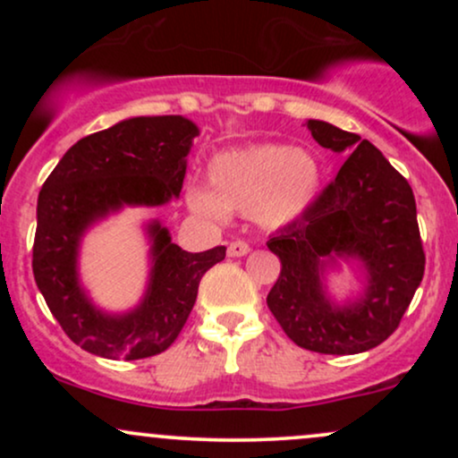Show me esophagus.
Segmentation results:
<instances>
[{
	"instance_id": "34e87169",
	"label": "esophagus",
	"mask_w": 458,
	"mask_h": 458,
	"mask_svg": "<svg viewBox=\"0 0 458 458\" xmlns=\"http://www.w3.org/2000/svg\"><path fill=\"white\" fill-rule=\"evenodd\" d=\"M245 254H250V245H247L245 241H233V243L228 245L230 259H239V256H245Z\"/></svg>"
}]
</instances>
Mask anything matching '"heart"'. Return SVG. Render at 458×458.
Segmentation results:
<instances>
[{
    "instance_id": "b5f03b06",
    "label": "heart",
    "mask_w": 458,
    "mask_h": 458,
    "mask_svg": "<svg viewBox=\"0 0 458 458\" xmlns=\"http://www.w3.org/2000/svg\"><path fill=\"white\" fill-rule=\"evenodd\" d=\"M208 185H189L191 211L215 222L236 211L277 230L299 222L314 207L323 167L312 152L271 141L215 155L208 163Z\"/></svg>"
}]
</instances>
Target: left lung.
Masks as SVG:
<instances>
[{
  "mask_svg": "<svg viewBox=\"0 0 458 458\" xmlns=\"http://www.w3.org/2000/svg\"><path fill=\"white\" fill-rule=\"evenodd\" d=\"M308 129L323 148L344 152L346 161L314 207L267 241L282 262L267 306L301 349L364 353L390 338L422 282L415 198L368 140L323 120H308ZM343 259L358 265L362 291L338 304L324 277Z\"/></svg>",
  "mask_w": 458,
  "mask_h": 458,
  "instance_id": "left-lung-1",
  "label": "left lung"
}]
</instances>
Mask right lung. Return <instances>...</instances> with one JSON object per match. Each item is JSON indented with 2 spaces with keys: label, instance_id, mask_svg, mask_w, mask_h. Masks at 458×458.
Segmentation results:
<instances>
[{
  "label": "right lung",
  "instance_id": "1",
  "mask_svg": "<svg viewBox=\"0 0 458 458\" xmlns=\"http://www.w3.org/2000/svg\"><path fill=\"white\" fill-rule=\"evenodd\" d=\"M199 129L182 115H135L79 140L38 193L34 280L72 343L107 360L163 353L181 334L202 276L225 259V247L191 254L152 219L150 271L144 297L127 312H105L79 277V247L88 230L124 207H163L181 196L187 155Z\"/></svg>",
  "mask_w": 458,
  "mask_h": 458
}]
</instances>
